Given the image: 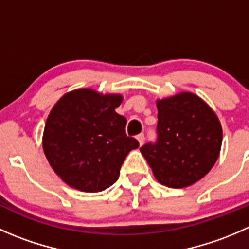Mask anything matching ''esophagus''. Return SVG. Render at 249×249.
Masks as SVG:
<instances>
[{
    "instance_id": "obj_1",
    "label": "esophagus",
    "mask_w": 249,
    "mask_h": 249,
    "mask_svg": "<svg viewBox=\"0 0 249 249\" xmlns=\"http://www.w3.org/2000/svg\"><path fill=\"white\" fill-rule=\"evenodd\" d=\"M137 141H139V143H140V145H142L143 144V142H144V135L143 134H140V135H137Z\"/></svg>"
}]
</instances>
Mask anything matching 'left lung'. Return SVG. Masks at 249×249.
Instances as JSON below:
<instances>
[{"instance_id":"8db88e82","label":"left lung","mask_w":249,"mask_h":249,"mask_svg":"<svg viewBox=\"0 0 249 249\" xmlns=\"http://www.w3.org/2000/svg\"><path fill=\"white\" fill-rule=\"evenodd\" d=\"M158 141L141 153L159 183L189 187L205 177L219 157L223 130L214 110L197 95L183 91L157 100Z\"/></svg>"}]
</instances>
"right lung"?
Wrapping results in <instances>:
<instances>
[{
    "label": "right lung",
    "instance_id": "obj_1",
    "mask_svg": "<svg viewBox=\"0 0 249 249\" xmlns=\"http://www.w3.org/2000/svg\"><path fill=\"white\" fill-rule=\"evenodd\" d=\"M122 102L120 94L82 88L66 92L50 110L42 139L44 154L73 189H107L119 177L126 155L139 148L125 134V117L115 112Z\"/></svg>",
    "mask_w": 249,
    "mask_h": 249
}]
</instances>
